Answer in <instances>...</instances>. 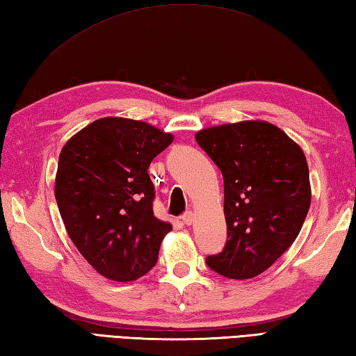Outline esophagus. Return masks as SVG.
<instances>
[{
	"mask_svg": "<svg viewBox=\"0 0 356 356\" xmlns=\"http://www.w3.org/2000/svg\"><path fill=\"white\" fill-rule=\"evenodd\" d=\"M182 222H184L185 225H193V222H194V214L191 213V211H188V213L184 214Z\"/></svg>",
	"mask_w": 356,
	"mask_h": 356,
	"instance_id": "obj_1",
	"label": "esophagus"
}]
</instances>
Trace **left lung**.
<instances>
[{
	"mask_svg": "<svg viewBox=\"0 0 356 356\" xmlns=\"http://www.w3.org/2000/svg\"><path fill=\"white\" fill-rule=\"evenodd\" d=\"M195 140L225 184L228 241L207 264L232 280L260 275L293 243L311 207L303 149L264 120L205 128Z\"/></svg>",
	"mask_w": 356,
	"mask_h": 356,
	"instance_id": "obj_1",
	"label": "left lung"
}]
</instances>
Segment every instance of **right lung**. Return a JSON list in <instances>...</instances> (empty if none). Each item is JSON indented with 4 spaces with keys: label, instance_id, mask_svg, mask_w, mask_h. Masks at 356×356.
<instances>
[{
    "label": "right lung",
    "instance_id": "add662e5",
    "mask_svg": "<svg viewBox=\"0 0 356 356\" xmlns=\"http://www.w3.org/2000/svg\"><path fill=\"white\" fill-rule=\"evenodd\" d=\"M172 134L140 120L102 118L61 149L55 197L82 257L105 278L133 282L157 263L172 226L153 213L151 161Z\"/></svg>",
    "mask_w": 356,
    "mask_h": 356
}]
</instances>
